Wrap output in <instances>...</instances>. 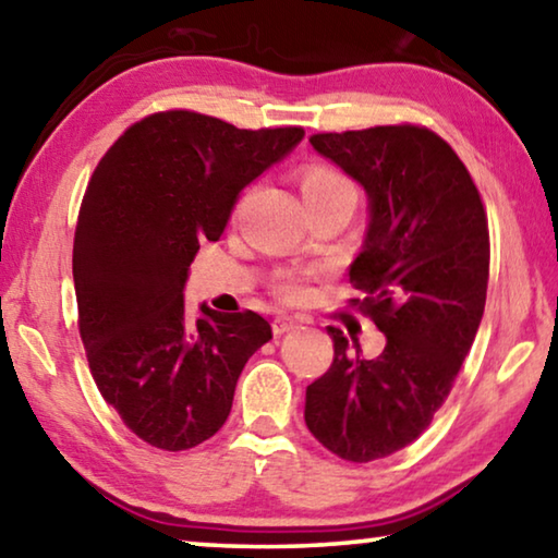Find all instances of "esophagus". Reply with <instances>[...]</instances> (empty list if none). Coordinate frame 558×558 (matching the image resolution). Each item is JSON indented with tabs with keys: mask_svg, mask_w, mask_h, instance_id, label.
<instances>
[{
	"mask_svg": "<svg viewBox=\"0 0 558 558\" xmlns=\"http://www.w3.org/2000/svg\"><path fill=\"white\" fill-rule=\"evenodd\" d=\"M294 327H296V322L291 319V316H277V319L271 322V329H274V333H277V337H281V333L291 331Z\"/></svg>",
	"mask_w": 558,
	"mask_h": 558,
	"instance_id": "34e87169",
	"label": "esophagus"
}]
</instances>
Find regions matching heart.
Here are the masks:
<instances>
[{"label": "heart", "instance_id": "1", "mask_svg": "<svg viewBox=\"0 0 558 558\" xmlns=\"http://www.w3.org/2000/svg\"><path fill=\"white\" fill-rule=\"evenodd\" d=\"M302 194L304 202H322L329 199V196H354L356 199V190L351 184V179L344 174V171L327 167V165H308L302 171ZM274 291L287 302H302L306 296V281L302 274L296 271H284L274 279Z\"/></svg>", "mask_w": 558, "mask_h": 558}]
</instances>
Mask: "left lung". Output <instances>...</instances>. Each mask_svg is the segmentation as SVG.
<instances>
[{
  "label": "left lung",
  "instance_id": "obj_1",
  "mask_svg": "<svg viewBox=\"0 0 558 558\" xmlns=\"http://www.w3.org/2000/svg\"><path fill=\"white\" fill-rule=\"evenodd\" d=\"M372 202L366 242L349 267L351 306L387 333L376 359L349 354L329 327L333 362L306 387L304 418L339 459L366 464L409 447L447 401L482 324L488 221L464 161L418 124L308 136Z\"/></svg>",
  "mask_w": 558,
  "mask_h": 558
}]
</instances>
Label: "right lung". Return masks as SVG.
<instances>
[{
	"label": "right lung",
	"mask_w": 558,
	"mask_h": 558,
	"mask_svg": "<svg viewBox=\"0 0 558 558\" xmlns=\"http://www.w3.org/2000/svg\"><path fill=\"white\" fill-rule=\"evenodd\" d=\"M302 126L236 130L190 109L154 111L111 144L84 192L72 274L94 384L161 451L225 426L244 364L271 339L256 312L184 316V281L239 194L302 142Z\"/></svg>",
	"instance_id": "add662e5"
}]
</instances>
